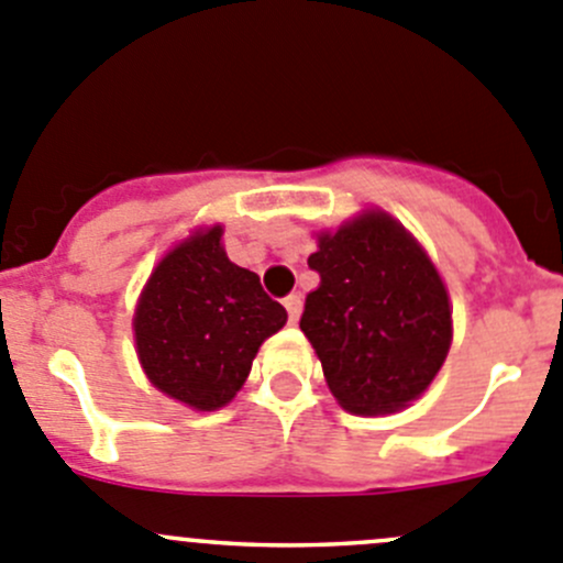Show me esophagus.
<instances>
[{"label":"esophagus","mask_w":563,"mask_h":563,"mask_svg":"<svg viewBox=\"0 0 563 563\" xmlns=\"http://www.w3.org/2000/svg\"><path fill=\"white\" fill-rule=\"evenodd\" d=\"M286 310H288V321L297 323L299 321V313H302V297L299 294H291V297H286Z\"/></svg>","instance_id":"esophagus-1"}]
</instances>
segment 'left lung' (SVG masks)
<instances>
[{"label": "left lung", "mask_w": 563, "mask_h": 563, "mask_svg": "<svg viewBox=\"0 0 563 563\" xmlns=\"http://www.w3.org/2000/svg\"><path fill=\"white\" fill-rule=\"evenodd\" d=\"M308 266L321 283L299 329L340 406L384 413L417 400L452 343L450 297L424 250L389 214L367 212L318 236Z\"/></svg>", "instance_id": "left-lung-1"}]
</instances>
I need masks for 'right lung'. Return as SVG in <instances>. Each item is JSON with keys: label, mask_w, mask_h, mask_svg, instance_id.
Returning a JSON list of instances; mask_svg holds the SVG:
<instances>
[{"label": "right lung", "mask_w": 563, "mask_h": 563, "mask_svg": "<svg viewBox=\"0 0 563 563\" xmlns=\"http://www.w3.org/2000/svg\"><path fill=\"white\" fill-rule=\"evenodd\" d=\"M220 236L214 225L174 247L133 318L150 382L198 411L223 408L242 389L261 343L288 318L255 272L231 264Z\"/></svg>", "instance_id": "obj_1"}]
</instances>
